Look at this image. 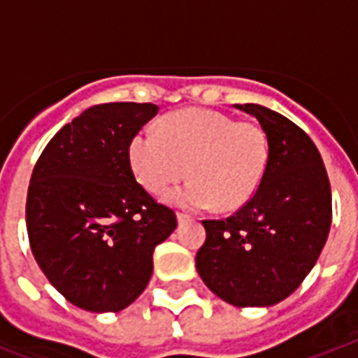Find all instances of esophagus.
<instances>
[{
	"mask_svg": "<svg viewBox=\"0 0 358 358\" xmlns=\"http://www.w3.org/2000/svg\"><path fill=\"white\" fill-rule=\"evenodd\" d=\"M176 219H178V223H185V221H189V215L184 212L176 213Z\"/></svg>",
	"mask_w": 358,
	"mask_h": 358,
	"instance_id": "34e87169",
	"label": "esophagus"
}]
</instances>
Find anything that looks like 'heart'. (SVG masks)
Instances as JSON below:
<instances>
[{
  "mask_svg": "<svg viewBox=\"0 0 358 358\" xmlns=\"http://www.w3.org/2000/svg\"><path fill=\"white\" fill-rule=\"evenodd\" d=\"M129 165L146 191L162 193L189 173L193 180L165 193L171 204L232 212L256 195L269 165V141L255 122L213 109L167 115L159 131L143 128L129 141Z\"/></svg>",
  "mask_w": 358,
  "mask_h": 358,
  "instance_id": "b5f03b06",
  "label": "heart"
}]
</instances>
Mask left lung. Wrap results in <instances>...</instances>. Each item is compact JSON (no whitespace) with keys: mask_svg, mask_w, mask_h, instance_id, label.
Segmentation results:
<instances>
[{"mask_svg":"<svg viewBox=\"0 0 358 358\" xmlns=\"http://www.w3.org/2000/svg\"><path fill=\"white\" fill-rule=\"evenodd\" d=\"M269 141V165L256 195L234 215L206 219L195 256L208 288L230 305L271 306L299 288L327 241L331 184L316 145L277 111L243 103Z\"/></svg>","mask_w":358,"mask_h":358,"instance_id":"8db88e82","label":"left lung"}]
</instances>
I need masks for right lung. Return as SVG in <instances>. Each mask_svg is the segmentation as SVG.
<instances>
[{
  "mask_svg": "<svg viewBox=\"0 0 358 358\" xmlns=\"http://www.w3.org/2000/svg\"><path fill=\"white\" fill-rule=\"evenodd\" d=\"M156 115L154 103L92 106L53 135L31 174L33 256L53 288L83 310L131 305L150 280L156 245L178 224L129 165V141Z\"/></svg>",
  "mask_w": 358,
  "mask_h": 358,
  "instance_id": "obj_1",
  "label": "right lung"
}]
</instances>
